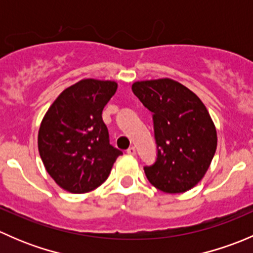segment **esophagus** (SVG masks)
Here are the masks:
<instances>
[{
    "label": "esophagus",
    "instance_id": "esophagus-1",
    "mask_svg": "<svg viewBox=\"0 0 253 253\" xmlns=\"http://www.w3.org/2000/svg\"><path fill=\"white\" fill-rule=\"evenodd\" d=\"M127 154H129V155H134V154H136V148H134V147H129L128 149H127Z\"/></svg>",
    "mask_w": 253,
    "mask_h": 253
}]
</instances>
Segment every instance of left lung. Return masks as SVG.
<instances>
[{
    "instance_id": "1",
    "label": "left lung",
    "mask_w": 253,
    "mask_h": 253,
    "mask_svg": "<svg viewBox=\"0 0 253 253\" xmlns=\"http://www.w3.org/2000/svg\"><path fill=\"white\" fill-rule=\"evenodd\" d=\"M132 91L153 112L157 160L144 167L148 181L165 193H182L206 175L216 150L211 115L192 90L170 78L139 81Z\"/></svg>"
}]
</instances>
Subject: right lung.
<instances>
[{
  "label": "right lung",
  "instance_id": "add662e5",
  "mask_svg": "<svg viewBox=\"0 0 253 253\" xmlns=\"http://www.w3.org/2000/svg\"><path fill=\"white\" fill-rule=\"evenodd\" d=\"M116 89L114 81L82 79L66 88L45 114L38 134L39 154L48 175L65 191L95 190L122 154L109 142L101 117Z\"/></svg>",
  "mask_w": 253,
  "mask_h": 253
}]
</instances>
